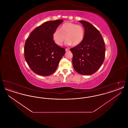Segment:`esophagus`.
I'll use <instances>...</instances> for the list:
<instances>
[{"instance_id":"esophagus-1","label":"esophagus","mask_w":128,"mask_h":128,"mask_svg":"<svg viewBox=\"0 0 128 128\" xmlns=\"http://www.w3.org/2000/svg\"><path fill=\"white\" fill-rule=\"evenodd\" d=\"M66 52H68L70 51V49L69 48H66Z\"/></svg>"}]
</instances>
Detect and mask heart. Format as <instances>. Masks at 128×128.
I'll use <instances>...</instances> for the list:
<instances>
[{
	"mask_svg": "<svg viewBox=\"0 0 128 128\" xmlns=\"http://www.w3.org/2000/svg\"><path fill=\"white\" fill-rule=\"evenodd\" d=\"M56 30L52 34L55 43L58 46H62L66 38L68 44L76 46L80 44L84 39L85 30L80 25L72 22H66Z\"/></svg>",
	"mask_w": 128,
	"mask_h": 128,
	"instance_id": "b5f03b06",
	"label": "heart"
}]
</instances>
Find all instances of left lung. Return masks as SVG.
I'll list each match as a JSON object with an SVG mask.
<instances>
[{"instance_id": "left-lung-1", "label": "left lung", "mask_w": 128, "mask_h": 128, "mask_svg": "<svg viewBox=\"0 0 128 128\" xmlns=\"http://www.w3.org/2000/svg\"><path fill=\"white\" fill-rule=\"evenodd\" d=\"M83 25L85 35L82 42L70 49L73 54L74 70L80 74L91 75L101 67L105 58L106 47L99 31L90 23L80 20Z\"/></svg>"}]
</instances>
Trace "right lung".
<instances>
[{"label":"right lung","mask_w":128,"mask_h":128,"mask_svg":"<svg viewBox=\"0 0 128 128\" xmlns=\"http://www.w3.org/2000/svg\"><path fill=\"white\" fill-rule=\"evenodd\" d=\"M63 20L46 22L38 26L26 39L24 53L25 60L33 72L49 76L57 68L65 49L58 46L52 34Z\"/></svg>","instance_id":"right-lung-1"}]
</instances>
